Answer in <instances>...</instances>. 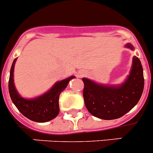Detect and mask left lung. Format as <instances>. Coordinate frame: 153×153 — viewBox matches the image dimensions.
Returning a JSON list of instances; mask_svg holds the SVG:
<instances>
[{"label": "left lung", "mask_w": 153, "mask_h": 153, "mask_svg": "<svg viewBox=\"0 0 153 153\" xmlns=\"http://www.w3.org/2000/svg\"><path fill=\"white\" fill-rule=\"evenodd\" d=\"M125 47L134 50L131 43ZM82 81L87 109L96 117L106 120L118 119L131 111L140 100L144 87L143 67L136 56L133 57L129 75L119 85L101 84L86 78Z\"/></svg>", "instance_id": "1"}]
</instances>
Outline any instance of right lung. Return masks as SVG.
<instances>
[{"instance_id": "right-lung-1", "label": "right lung", "mask_w": 153, "mask_h": 153, "mask_svg": "<svg viewBox=\"0 0 153 153\" xmlns=\"http://www.w3.org/2000/svg\"><path fill=\"white\" fill-rule=\"evenodd\" d=\"M17 58L15 59L10 69L9 79V92L12 101L19 111L30 120L37 123H45L51 120L58 115L59 96L66 89L69 81L75 76L57 81L53 87L41 96L33 99L23 98L16 90L13 79L15 64Z\"/></svg>"}]
</instances>
